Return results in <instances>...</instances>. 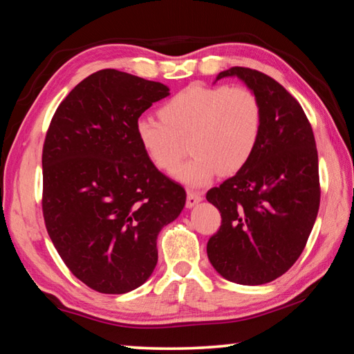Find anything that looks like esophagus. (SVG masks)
I'll return each mask as SVG.
<instances>
[{
  "instance_id": "obj_1",
  "label": "esophagus",
  "mask_w": 354,
  "mask_h": 354,
  "mask_svg": "<svg viewBox=\"0 0 354 354\" xmlns=\"http://www.w3.org/2000/svg\"><path fill=\"white\" fill-rule=\"evenodd\" d=\"M203 201V192L198 190H189L187 192V207H194Z\"/></svg>"
}]
</instances>
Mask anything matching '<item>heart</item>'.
<instances>
[{"label":"heart","mask_w":354,"mask_h":354,"mask_svg":"<svg viewBox=\"0 0 354 354\" xmlns=\"http://www.w3.org/2000/svg\"><path fill=\"white\" fill-rule=\"evenodd\" d=\"M160 120L139 118L136 134L148 159L171 173L185 154H194L176 171L179 181L203 185L214 175H234L250 162L262 131V106L245 86L192 84L159 109Z\"/></svg>","instance_id":"1"}]
</instances>
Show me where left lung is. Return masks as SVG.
Segmentation results:
<instances>
[{
	"instance_id": "1",
	"label": "left lung",
	"mask_w": 354,
	"mask_h": 354,
	"mask_svg": "<svg viewBox=\"0 0 354 354\" xmlns=\"http://www.w3.org/2000/svg\"><path fill=\"white\" fill-rule=\"evenodd\" d=\"M259 98L262 131L250 162L206 194L221 226L207 257L225 279L259 286L279 278L306 247L320 206L319 156L310 123L298 101L273 77L232 67Z\"/></svg>"
}]
</instances>
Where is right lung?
Segmentation results:
<instances>
[{
    "instance_id": "right-lung-1",
    "label": "right lung",
    "mask_w": 354,
    "mask_h": 354,
    "mask_svg": "<svg viewBox=\"0 0 354 354\" xmlns=\"http://www.w3.org/2000/svg\"><path fill=\"white\" fill-rule=\"evenodd\" d=\"M169 95L160 82L100 70L65 97L46 131V231L70 272L97 292L145 283L158 234L185 205L183 185L156 169L136 134L142 113Z\"/></svg>"
}]
</instances>
